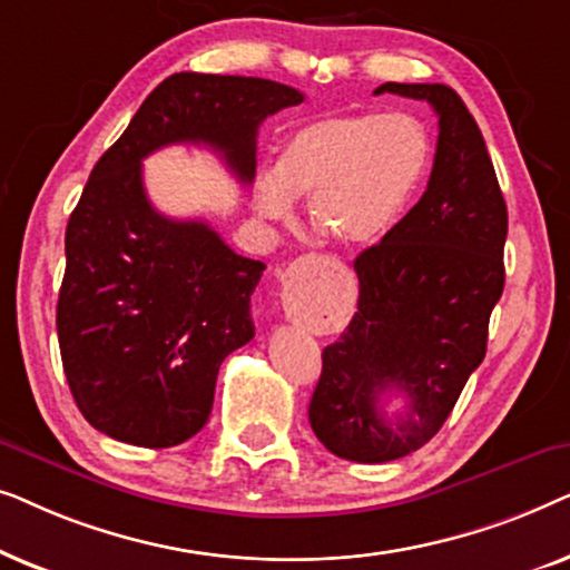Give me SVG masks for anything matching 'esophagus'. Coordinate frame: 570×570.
I'll return each instance as SVG.
<instances>
[{
	"mask_svg": "<svg viewBox=\"0 0 570 570\" xmlns=\"http://www.w3.org/2000/svg\"><path fill=\"white\" fill-rule=\"evenodd\" d=\"M322 267H337V262L332 256L324 254H308L293 264L291 269H322ZM285 311L287 316H293L295 322H314L324 314L322 306H318L316 291H308L303 295H293V298H285Z\"/></svg>",
	"mask_w": 570,
	"mask_h": 570,
	"instance_id": "1",
	"label": "esophagus"
}]
</instances>
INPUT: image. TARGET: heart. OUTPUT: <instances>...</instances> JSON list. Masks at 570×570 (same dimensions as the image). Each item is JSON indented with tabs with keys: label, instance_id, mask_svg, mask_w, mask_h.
<instances>
[{
	"label": "heart",
	"instance_id": "heart-1",
	"mask_svg": "<svg viewBox=\"0 0 570 570\" xmlns=\"http://www.w3.org/2000/svg\"><path fill=\"white\" fill-rule=\"evenodd\" d=\"M431 137L412 114H347L303 124L285 139L277 168L254 184L267 220H291L311 197V220L340 244H379L400 223L431 168Z\"/></svg>",
	"mask_w": 570,
	"mask_h": 570
}]
</instances>
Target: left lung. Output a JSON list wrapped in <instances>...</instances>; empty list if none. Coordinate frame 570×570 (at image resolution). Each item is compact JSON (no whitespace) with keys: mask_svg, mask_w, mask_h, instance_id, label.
Wrapping results in <instances>:
<instances>
[{"mask_svg":"<svg viewBox=\"0 0 570 570\" xmlns=\"http://www.w3.org/2000/svg\"><path fill=\"white\" fill-rule=\"evenodd\" d=\"M439 114L431 181L376 246L357 254V311L324 347L308 423L332 454L381 464L425 446L485 357L503 293L509 213L478 121L449 85L386 82ZM405 394L402 416L380 410Z\"/></svg>","mask_w":570,"mask_h":570,"instance_id":"1","label":"left lung"}]
</instances>
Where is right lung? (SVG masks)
I'll return each instance as SVG.
<instances>
[{
    "instance_id": "1",
    "label": "right lung",
    "mask_w": 570,
    "mask_h": 570,
    "mask_svg": "<svg viewBox=\"0 0 570 570\" xmlns=\"http://www.w3.org/2000/svg\"><path fill=\"white\" fill-rule=\"evenodd\" d=\"M298 104L301 90L262 77L178 72L100 155L69 215L57 303L61 363L96 431L145 449L191 439L213 412L220 363L254 337L264 264L207 223L160 215L142 160L168 145H205L252 184L259 124Z\"/></svg>"
}]
</instances>
